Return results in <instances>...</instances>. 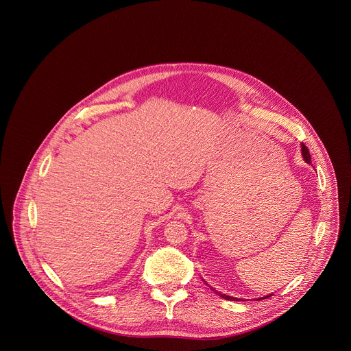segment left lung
<instances>
[{
  "mask_svg": "<svg viewBox=\"0 0 351 351\" xmlns=\"http://www.w3.org/2000/svg\"><path fill=\"white\" fill-rule=\"evenodd\" d=\"M302 153H303L304 160H306L308 164H311V156H310V152H308V147H306L304 144H302ZM221 297H223V298H230V300H236V302L239 300V298L229 297V295H225V294H221ZM267 297H269V295H267Z\"/></svg>",
  "mask_w": 351,
  "mask_h": 351,
  "instance_id": "left-lung-1",
  "label": "left lung"
}]
</instances>
